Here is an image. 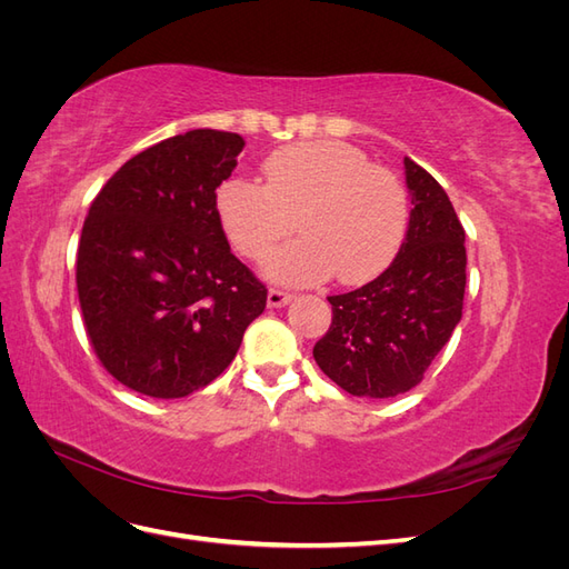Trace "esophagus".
<instances>
[{
    "mask_svg": "<svg viewBox=\"0 0 569 569\" xmlns=\"http://www.w3.org/2000/svg\"><path fill=\"white\" fill-rule=\"evenodd\" d=\"M291 297L295 295H289V291H282V289H270L268 291V306L270 308H282V306H287L289 301H291Z\"/></svg>",
    "mask_w": 569,
    "mask_h": 569,
    "instance_id": "esophagus-1",
    "label": "esophagus"
}]
</instances>
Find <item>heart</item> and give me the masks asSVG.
<instances>
[{
  "label": "heart",
  "instance_id": "b5f03b06",
  "mask_svg": "<svg viewBox=\"0 0 569 569\" xmlns=\"http://www.w3.org/2000/svg\"><path fill=\"white\" fill-rule=\"evenodd\" d=\"M266 184L230 178L216 209L232 247L261 258L297 228L303 237L266 258V272L287 284L337 278L363 284L399 256L408 232V194L391 170L337 140L287 144L261 166Z\"/></svg>",
  "mask_w": 569,
  "mask_h": 569
}]
</instances>
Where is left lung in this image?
<instances>
[{
  "mask_svg": "<svg viewBox=\"0 0 569 569\" xmlns=\"http://www.w3.org/2000/svg\"><path fill=\"white\" fill-rule=\"evenodd\" d=\"M403 166L412 203L403 247L380 278L327 297L332 325L313 347L335 385L368 399L420 385L462 318L465 230L443 187L408 157Z\"/></svg>",
  "mask_w": 569,
  "mask_h": 569,
  "instance_id": "obj_1",
  "label": "left lung"
}]
</instances>
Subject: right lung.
<instances>
[{"instance_id":"right-lung-1","label":"right lung","mask_w":569,"mask_h":569,"mask_svg":"<svg viewBox=\"0 0 569 569\" xmlns=\"http://www.w3.org/2000/svg\"><path fill=\"white\" fill-rule=\"evenodd\" d=\"M244 140L168 137L120 166L84 218L76 282L101 366L151 399H182L226 370L268 289L230 251L216 187Z\"/></svg>"}]
</instances>
